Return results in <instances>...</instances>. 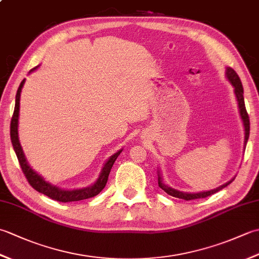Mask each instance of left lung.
<instances>
[{
  "label": "left lung",
  "mask_w": 259,
  "mask_h": 259,
  "mask_svg": "<svg viewBox=\"0 0 259 259\" xmlns=\"http://www.w3.org/2000/svg\"><path fill=\"white\" fill-rule=\"evenodd\" d=\"M226 76L228 81L232 83V85L234 87V92H235V96L236 99H237V102H238V108H239V114H240V118L243 120V124H244V128H245V141H244V149L247 145V141H248L249 138V117H248V113L246 111V107H245V101H244V89H243V84H241V81L239 79L238 74L236 73V71L232 68H226ZM235 179V177L229 180L228 183L224 184L222 186H219L218 188L216 189H212V190H208V191H201V192H185V191H179V190H176L171 187H169L167 185H164L162 183V178L160 174L158 171V185L160 188L166 191L168 195L176 197V198H179V199H185V200H192V199H199V198H206L208 196H211L213 195L214 192H217L219 190H222L225 187H227L230 183H233Z\"/></svg>",
  "instance_id": "obj_1"
}]
</instances>
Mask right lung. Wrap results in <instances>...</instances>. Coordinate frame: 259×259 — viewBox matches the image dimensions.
I'll return each mask as SVG.
<instances>
[{
  "instance_id": "add662e5",
  "label": "right lung",
  "mask_w": 259,
  "mask_h": 259,
  "mask_svg": "<svg viewBox=\"0 0 259 259\" xmlns=\"http://www.w3.org/2000/svg\"><path fill=\"white\" fill-rule=\"evenodd\" d=\"M37 69V67L33 68L30 72L34 71ZM25 82V79L21 82L20 87L18 89V92H16V97H15V107H14V112L12 115V120H11V128H10V135H11V141H12V146L13 149L15 151V155L18 157V160L20 162V166L22 168V171H23L25 178L29 181V184L34 188L36 191L41 192V194L46 195L48 197H50L51 199L57 200V201H61V202H69V201H79V200H83L88 199V198L95 197L98 194H100V191L106 187L109 174L111 171V168L113 166V163L115 161V159L118 158V156L122 151V149L117 151L110 157L107 162L103 164V168L101 170L100 175H99V178L93 185L85 187V188H81V189H72V190H68V189H61L57 186H53L50 183H48L45 179H43L40 175H38L36 171H34L30 164L27 163L24 152L22 150V147L20 145L19 141V133H18V124H19V112H20V97H21V91L22 88H23V84Z\"/></svg>"
}]
</instances>
